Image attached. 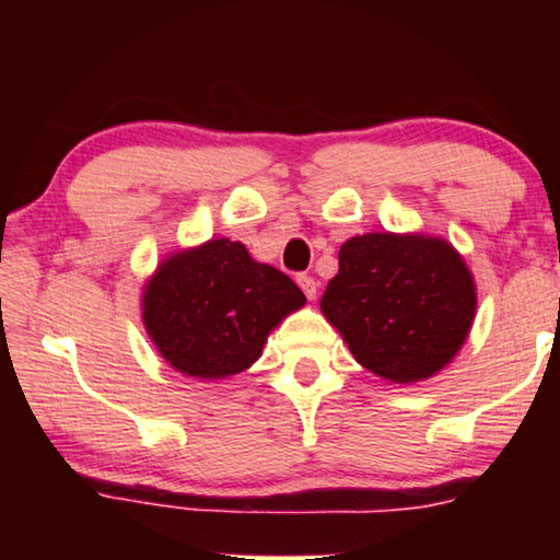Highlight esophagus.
Instances as JSON below:
<instances>
[{
	"instance_id": "34e87169",
	"label": "esophagus",
	"mask_w": 560,
	"mask_h": 560,
	"mask_svg": "<svg viewBox=\"0 0 560 560\" xmlns=\"http://www.w3.org/2000/svg\"><path fill=\"white\" fill-rule=\"evenodd\" d=\"M298 285H301V290L305 293V298H308V301H316V295H318L316 278H311V275H298Z\"/></svg>"
}]
</instances>
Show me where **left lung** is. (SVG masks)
Returning <instances> with one entry per match:
<instances>
[{"label": "left lung", "instance_id": "1", "mask_svg": "<svg viewBox=\"0 0 560 560\" xmlns=\"http://www.w3.org/2000/svg\"><path fill=\"white\" fill-rule=\"evenodd\" d=\"M320 313L364 370L410 385L439 374L477 316V282L443 236L372 232L339 249Z\"/></svg>", "mask_w": 560, "mask_h": 560}]
</instances>
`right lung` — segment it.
I'll use <instances>...</instances> for the list:
<instances>
[{"mask_svg":"<svg viewBox=\"0 0 560 560\" xmlns=\"http://www.w3.org/2000/svg\"><path fill=\"white\" fill-rule=\"evenodd\" d=\"M305 305L303 290L226 236L175 249L142 285V324L160 357L196 380L234 377Z\"/></svg>","mask_w":560,"mask_h":560,"instance_id":"add662e5","label":"right lung"}]
</instances>
